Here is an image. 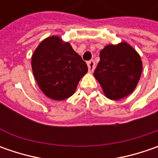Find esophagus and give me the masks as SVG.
<instances>
[{"instance_id":"obj_1","label":"esophagus","mask_w":158,"mask_h":158,"mask_svg":"<svg viewBox=\"0 0 158 158\" xmlns=\"http://www.w3.org/2000/svg\"><path fill=\"white\" fill-rule=\"evenodd\" d=\"M87 65H88V69L89 71V72H93L95 69V66H96V64H95V61L93 60H89L88 62H87Z\"/></svg>"}]
</instances>
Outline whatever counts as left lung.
Returning <instances> with one entry per match:
<instances>
[{"mask_svg": "<svg viewBox=\"0 0 158 158\" xmlns=\"http://www.w3.org/2000/svg\"><path fill=\"white\" fill-rule=\"evenodd\" d=\"M94 76L106 96L118 100L133 92L140 80L143 63L140 55L128 44L109 45L101 50Z\"/></svg>", "mask_w": 158, "mask_h": 158, "instance_id": "8db88e82", "label": "left lung"}]
</instances>
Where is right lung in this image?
Here are the masks:
<instances>
[{
	"label": "right lung",
	"instance_id": "obj_1",
	"mask_svg": "<svg viewBox=\"0 0 158 158\" xmlns=\"http://www.w3.org/2000/svg\"><path fill=\"white\" fill-rule=\"evenodd\" d=\"M35 79L41 90L54 100H63L74 94L88 67L69 43L57 36L43 40L31 58Z\"/></svg>",
	"mask_w": 158,
	"mask_h": 158
}]
</instances>
